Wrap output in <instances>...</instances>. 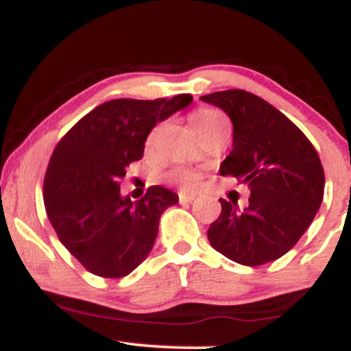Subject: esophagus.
<instances>
[{"instance_id": "obj_1", "label": "esophagus", "mask_w": 351, "mask_h": 351, "mask_svg": "<svg viewBox=\"0 0 351 351\" xmlns=\"http://www.w3.org/2000/svg\"><path fill=\"white\" fill-rule=\"evenodd\" d=\"M178 199L180 203L186 204V203H191L193 199H195V195H191V193H184V191H180L178 193Z\"/></svg>"}]
</instances>
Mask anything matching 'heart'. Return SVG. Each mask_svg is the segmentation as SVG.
Instances as JSON below:
<instances>
[{
  "label": "heart",
  "instance_id": "1",
  "mask_svg": "<svg viewBox=\"0 0 351 351\" xmlns=\"http://www.w3.org/2000/svg\"><path fill=\"white\" fill-rule=\"evenodd\" d=\"M189 120H191L193 128H195L196 134L199 135V138L203 135L209 134V132H215L217 128L226 127L229 125L228 117L223 114L221 110L213 107H199L196 110L191 112L189 115ZM156 134H158V127H155L147 136V147L150 148L153 143H155ZM163 178L168 181V183L178 184V186L184 189H193L196 184L199 183V173L191 170V168L183 167V165H176L163 175Z\"/></svg>",
  "mask_w": 351,
  "mask_h": 351
}]
</instances>
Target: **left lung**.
Segmentation results:
<instances>
[{"instance_id": "obj_1", "label": "left lung", "mask_w": 351, "mask_h": 351, "mask_svg": "<svg viewBox=\"0 0 351 351\" xmlns=\"http://www.w3.org/2000/svg\"><path fill=\"white\" fill-rule=\"evenodd\" d=\"M201 100L223 108L234 127L232 152L219 173L251 188L245 209L219 199L209 243L237 264L272 263L297 244L320 208L325 173L318 153L292 120L259 95L231 88Z\"/></svg>"}]
</instances>
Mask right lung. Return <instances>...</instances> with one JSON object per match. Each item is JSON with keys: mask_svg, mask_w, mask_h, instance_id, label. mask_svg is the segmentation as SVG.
<instances>
[{"mask_svg": "<svg viewBox=\"0 0 351 351\" xmlns=\"http://www.w3.org/2000/svg\"><path fill=\"white\" fill-rule=\"evenodd\" d=\"M189 102L188 94L108 100L56 145L44 176V206L60 243L88 272L120 279L152 251L160 216L178 196L156 184L132 203L120 195V178L143 156L156 122Z\"/></svg>", "mask_w": 351, "mask_h": 351, "instance_id": "right-lung-1", "label": "right lung"}]
</instances>
